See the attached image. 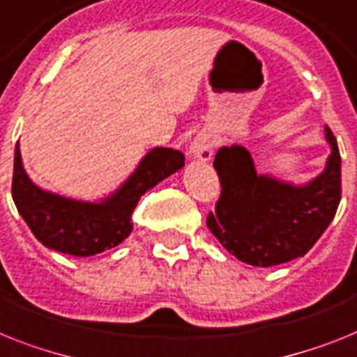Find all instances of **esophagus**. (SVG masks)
Masks as SVG:
<instances>
[{"mask_svg":"<svg viewBox=\"0 0 357 357\" xmlns=\"http://www.w3.org/2000/svg\"><path fill=\"white\" fill-rule=\"evenodd\" d=\"M190 155L199 160H210L213 155V137L208 132H200L193 138L190 146Z\"/></svg>","mask_w":357,"mask_h":357,"instance_id":"1","label":"esophagus"}]
</instances>
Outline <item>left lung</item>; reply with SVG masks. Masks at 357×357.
<instances>
[{
  "label": "left lung",
  "mask_w": 357,
  "mask_h": 357,
  "mask_svg": "<svg viewBox=\"0 0 357 357\" xmlns=\"http://www.w3.org/2000/svg\"><path fill=\"white\" fill-rule=\"evenodd\" d=\"M325 137L332 149L325 169L301 185L257 175L246 147L217 151L220 197L206 225L238 261L259 268L288 263L328 228L341 200V157L331 128Z\"/></svg>",
  "instance_id": "8db88e82"
}]
</instances>
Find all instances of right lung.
Wrapping results in <instances>:
<instances>
[{"mask_svg":"<svg viewBox=\"0 0 357 357\" xmlns=\"http://www.w3.org/2000/svg\"><path fill=\"white\" fill-rule=\"evenodd\" d=\"M181 167H184L181 151L155 147L114 193L100 202H84L38 188L25 173L20 144H16L13 199L43 246L75 257H91L128 238L132 231V210L140 197Z\"/></svg>","mask_w":357,"mask_h":357,"instance_id":"right-lung-1","label":"right lung"}]
</instances>
